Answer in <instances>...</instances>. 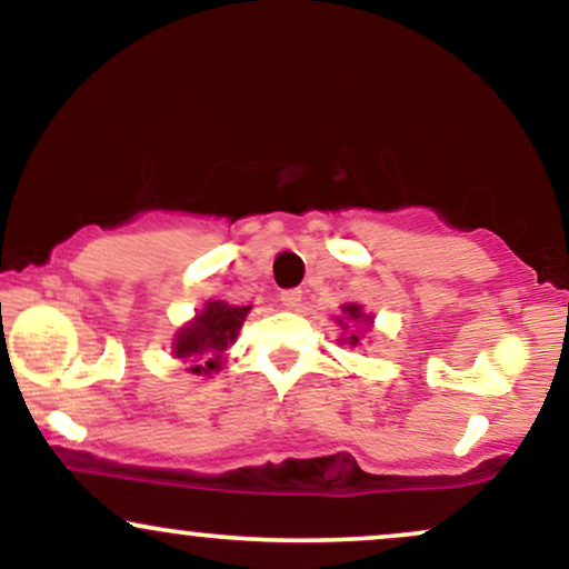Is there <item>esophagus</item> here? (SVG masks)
I'll use <instances>...</instances> for the list:
<instances>
[{
    "label": "esophagus",
    "mask_w": 569,
    "mask_h": 569,
    "mask_svg": "<svg viewBox=\"0 0 569 569\" xmlns=\"http://www.w3.org/2000/svg\"><path fill=\"white\" fill-rule=\"evenodd\" d=\"M280 305L289 307V310H297L302 305V291L299 289H289V291H280Z\"/></svg>",
    "instance_id": "34e87169"
}]
</instances>
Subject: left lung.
Masks as SVG:
<instances>
[{
    "mask_svg": "<svg viewBox=\"0 0 569 569\" xmlns=\"http://www.w3.org/2000/svg\"><path fill=\"white\" fill-rule=\"evenodd\" d=\"M342 310V316H337L335 321L342 326V337H339V342L342 345H350V348H356V345H361V329H356V326H371V316L361 310V305L356 302H348L339 307Z\"/></svg>",
    "mask_w": 569,
    "mask_h": 569,
    "instance_id": "obj_1",
    "label": "left lung"
}]
</instances>
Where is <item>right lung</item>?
<instances>
[{
	"instance_id": "right-lung-1",
	"label": "right lung",
	"mask_w": 569,
	"mask_h": 569,
	"mask_svg": "<svg viewBox=\"0 0 569 569\" xmlns=\"http://www.w3.org/2000/svg\"><path fill=\"white\" fill-rule=\"evenodd\" d=\"M248 310H251V305H230L224 299H208L202 312L176 331L173 356L189 361L187 371H192V375L206 377L211 371H219L224 350L238 339Z\"/></svg>"
}]
</instances>
